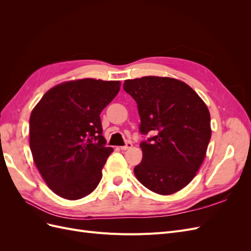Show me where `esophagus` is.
I'll return each mask as SVG.
<instances>
[{
  "label": "esophagus",
  "mask_w": 251,
  "mask_h": 251,
  "mask_svg": "<svg viewBox=\"0 0 251 251\" xmlns=\"http://www.w3.org/2000/svg\"><path fill=\"white\" fill-rule=\"evenodd\" d=\"M133 147V144H132V142H126L125 146H123V147H119L120 148V150H123V151H126V150H128V149H131Z\"/></svg>",
  "instance_id": "34e87169"
}]
</instances>
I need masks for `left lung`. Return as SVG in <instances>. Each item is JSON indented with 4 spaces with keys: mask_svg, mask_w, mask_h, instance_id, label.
<instances>
[{
    "mask_svg": "<svg viewBox=\"0 0 251 251\" xmlns=\"http://www.w3.org/2000/svg\"><path fill=\"white\" fill-rule=\"evenodd\" d=\"M124 89L137 103L140 133L156 135L140 143L136 178L150 191L172 195L196 176L211 136L206 104L185 82L159 76L126 79Z\"/></svg>",
    "mask_w": 251,
    "mask_h": 251,
    "instance_id": "obj_1",
    "label": "left lung"
}]
</instances>
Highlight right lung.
<instances>
[{"label": "right lung", "mask_w": 251, "mask_h": 251, "mask_svg": "<svg viewBox=\"0 0 251 251\" xmlns=\"http://www.w3.org/2000/svg\"><path fill=\"white\" fill-rule=\"evenodd\" d=\"M120 90V81L83 78L45 93L30 115V150L50 189L68 200L92 193L113 151L105 146L100 113Z\"/></svg>", "instance_id": "obj_1"}]
</instances>
